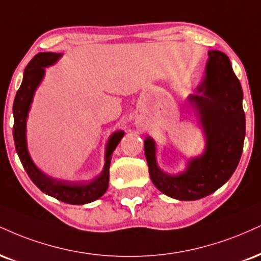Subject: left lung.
<instances>
[{"instance_id":"obj_1","label":"left lung","mask_w":261,"mask_h":261,"mask_svg":"<svg viewBox=\"0 0 261 261\" xmlns=\"http://www.w3.org/2000/svg\"><path fill=\"white\" fill-rule=\"evenodd\" d=\"M205 79L198 86L203 95L191 96L202 120L206 149L188 163L187 170L169 175L156 166L155 144L144 140V154L149 176L161 192L180 200H196L209 196L232 176L240 163L246 136V117L240 80L225 53L209 51Z\"/></svg>"}]
</instances>
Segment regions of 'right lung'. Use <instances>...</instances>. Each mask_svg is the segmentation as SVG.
Segmentation results:
<instances>
[{"mask_svg":"<svg viewBox=\"0 0 261 261\" xmlns=\"http://www.w3.org/2000/svg\"><path fill=\"white\" fill-rule=\"evenodd\" d=\"M61 57V53L41 52L29 62L24 70L23 81L19 90L17 91L13 103V137L15 149L23 164L25 171L29 175L30 180L48 196L55 197L61 202L81 205V204L91 203L98 199L106 193L109 182V166H111L112 154L117 148L118 143L124 136L122 131L113 134L108 141L106 149V163L102 174L98 177L89 182H70L56 180V178L46 176L36 168L31 161L27 148V139H25V127H27V117L29 112L30 103L33 100L34 92L37 85L42 80L45 74V68L55 64Z\"/></svg>","mask_w":261,"mask_h":261,"instance_id":"obj_1","label":"right lung"}]
</instances>
